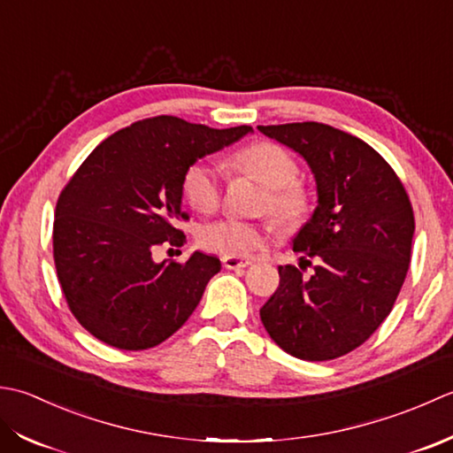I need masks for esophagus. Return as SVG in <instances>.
Returning a JSON list of instances; mask_svg holds the SVG:
<instances>
[{"mask_svg":"<svg viewBox=\"0 0 453 453\" xmlns=\"http://www.w3.org/2000/svg\"><path fill=\"white\" fill-rule=\"evenodd\" d=\"M223 265L226 270H242V267L252 265V260H248V257H238V256H223Z\"/></svg>","mask_w":453,"mask_h":453,"instance_id":"1","label":"esophagus"}]
</instances>
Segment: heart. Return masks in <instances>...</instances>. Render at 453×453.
Returning <instances> with one entry per match:
<instances>
[{
    "instance_id": "1",
    "label": "heart",
    "mask_w": 453,
    "mask_h": 453,
    "mask_svg": "<svg viewBox=\"0 0 453 453\" xmlns=\"http://www.w3.org/2000/svg\"><path fill=\"white\" fill-rule=\"evenodd\" d=\"M233 168L250 175L267 188L264 209L283 223H293L307 211V193L297 183L299 165L293 156L273 142H254L230 158ZM181 189L191 207L201 213L217 209L220 201V172L213 162L197 160L183 173ZM270 226L246 223L238 219H219L201 226L199 242L203 248L220 256H248L260 250L270 240Z\"/></svg>"
}]
</instances>
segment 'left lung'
<instances>
[{"label":"left lung","mask_w":453,"mask_h":453,"mask_svg":"<svg viewBox=\"0 0 453 453\" xmlns=\"http://www.w3.org/2000/svg\"><path fill=\"white\" fill-rule=\"evenodd\" d=\"M297 152L317 183V209L293 236L304 276L280 265V288L260 309L285 352L326 362L352 352L380 328L407 278L414 217L407 191L380 152L325 123L257 127Z\"/></svg>","instance_id":"left-lung-1"}]
</instances>
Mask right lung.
I'll list each match as a JSON object with an SVG mask.
<instances>
[{
  "label": "right lung",
  "instance_id": "1",
  "mask_svg": "<svg viewBox=\"0 0 453 453\" xmlns=\"http://www.w3.org/2000/svg\"><path fill=\"white\" fill-rule=\"evenodd\" d=\"M248 133L160 115L111 134L80 165L58 197L52 244L64 297L89 334L146 349L191 317L220 260L193 252L186 264L156 262L154 250L186 240L175 228L188 219L186 170Z\"/></svg>",
  "mask_w": 453,
  "mask_h": 453
}]
</instances>
